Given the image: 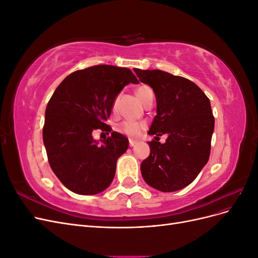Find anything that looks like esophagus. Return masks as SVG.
<instances>
[{"mask_svg": "<svg viewBox=\"0 0 258 258\" xmlns=\"http://www.w3.org/2000/svg\"><path fill=\"white\" fill-rule=\"evenodd\" d=\"M136 144H137V141H135V140H132V139H129V145L131 147H134Z\"/></svg>", "mask_w": 258, "mask_h": 258, "instance_id": "esophagus-1", "label": "esophagus"}]
</instances>
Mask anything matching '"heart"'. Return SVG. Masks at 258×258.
<instances>
[{"mask_svg":"<svg viewBox=\"0 0 258 258\" xmlns=\"http://www.w3.org/2000/svg\"><path fill=\"white\" fill-rule=\"evenodd\" d=\"M150 93H153V90L151 87H148V86H146V85L140 86V87L136 91L137 97L141 100L142 102L145 99V97L147 95H150ZM144 127H145V124L143 122L127 119V120H123L122 122H120L118 124V126H117V130H118L120 134H123L128 137L137 138L142 134Z\"/></svg>","mask_w":258,"mask_h":258,"instance_id":"b5f03b06","label":"heart"}]
</instances>
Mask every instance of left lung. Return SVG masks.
I'll use <instances>...</instances> for the list:
<instances>
[{
  "mask_svg": "<svg viewBox=\"0 0 258 258\" xmlns=\"http://www.w3.org/2000/svg\"><path fill=\"white\" fill-rule=\"evenodd\" d=\"M151 86L157 103L148 135H167L165 143L148 142L151 153L141 163L144 181L153 188L176 191L188 186L209 160L214 117L209 98L182 76L160 70L134 69Z\"/></svg>",
  "mask_w": 258,
  "mask_h": 258,
  "instance_id": "8db88e82",
  "label": "left lung"
}]
</instances>
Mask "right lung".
Here are the masks:
<instances>
[{
  "mask_svg": "<svg viewBox=\"0 0 258 258\" xmlns=\"http://www.w3.org/2000/svg\"><path fill=\"white\" fill-rule=\"evenodd\" d=\"M130 83L139 81L129 69L96 66L68 75L54 90L45 111L43 141L51 170L71 191L96 195L111 185L129 141L113 131L99 142L92 131L111 132L104 121Z\"/></svg>",
  "mask_w": 258,
  "mask_h": 258,
  "instance_id": "1",
  "label": "right lung"
}]
</instances>
